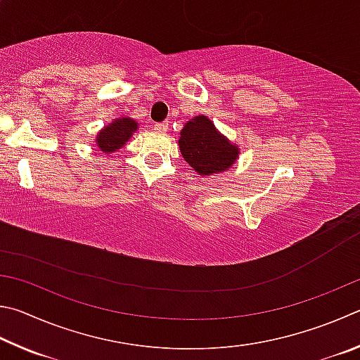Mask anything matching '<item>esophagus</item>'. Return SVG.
I'll use <instances>...</instances> for the list:
<instances>
[{
	"instance_id": "1",
	"label": "esophagus",
	"mask_w": 360,
	"mask_h": 360,
	"mask_svg": "<svg viewBox=\"0 0 360 360\" xmlns=\"http://www.w3.org/2000/svg\"><path fill=\"white\" fill-rule=\"evenodd\" d=\"M153 129H155L156 132H160V134H164V132L167 131V123H166V122H162V123H155Z\"/></svg>"
}]
</instances>
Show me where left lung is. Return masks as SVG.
Instances as JSON below:
<instances>
[{
  "label": "left lung",
  "instance_id": "obj_1",
  "mask_svg": "<svg viewBox=\"0 0 360 360\" xmlns=\"http://www.w3.org/2000/svg\"><path fill=\"white\" fill-rule=\"evenodd\" d=\"M180 153L200 176L221 174L234 166L240 155L238 145L218 131L209 117L196 115L180 131Z\"/></svg>",
  "mask_w": 360,
  "mask_h": 360
}]
</instances>
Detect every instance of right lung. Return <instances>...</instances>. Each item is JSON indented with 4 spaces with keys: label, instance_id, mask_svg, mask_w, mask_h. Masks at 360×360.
<instances>
[{
    "label": "right lung",
    "instance_id": "add662e5",
    "mask_svg": "<svg viewBox=\"0 0 360 360\" xmlns=\"http://www.w3.org/2000/svg\"><path fill=\"white\" fill-rule=\"evenodd\" d=\"M137 128L139 123L134 118L126 115L113 118L109 124H105L103 129H99L96 137H94V142H96L99 151L110 155L113 151L123 148L126 142L137 131Z\"/></svg>",
    "mask_w": 360,
    "mask_h": 360
}]
</instances>
